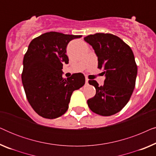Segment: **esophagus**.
I'll return each instance as SVG.
<instances>
[{"label":"esophagus","instance_id":"obj_1","mask_svg":"<svg viewBox=\"0 0 156 156\" xmlns=\"http://www.w3.org/2000/svg\"><path fill=\"white\" fill-rule=\"evenodd\" d=\"M86 84H89V80L87 78H86Z\"/></svg>","mask_w":156,"mask_h":156}]
</instances>
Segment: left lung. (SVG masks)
Instances as JSON below:
<instances>
[{
	"label": "left lung",
	"instance_id": "8db88e82",
	"mask_svg": "<svg viewBox=\"0 0 156 156\" xmlns=\"http://www.w3.org/2000/svg\"><path fill=\"white\" fill-rule=\"evenodd\" d=\"M84 40L93 48L98 57V68L105 75L102 86L95 80L89 81L95 87L96 94L87 100V104L96 114L112 116L126 105L135 88L138 69L133 51L112 34L96 33Z\"/></svg>",
	"mask_w": 156,
	"mask_h": 156
}]
</instances>
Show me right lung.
Instances as JSON below:
<instances>
[{
	"mask_svg": "<svg viewBox=\"0 0 156 156\" xmlns=\"http://www.w3.org/2000/svg\"><path fill=\"white\" fill-rule=\"evenodd\" d=\"M82 35L50 32L30 43L23 58L22 82L27 101L38 115L56 119L67 112L72 94L84 86L82 73L62 78L63 64L69 63L66 48Z\"/></svg>",
	"mask_w": 156,
	"mask_h": 156,
	"instance_id": "obj_1",
	"label": "right lung"
}]
</instances>
